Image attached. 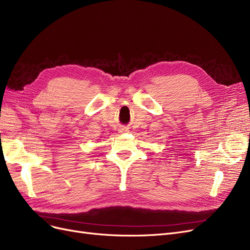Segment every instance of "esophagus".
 <instances>
[{
  "mask_svg": "<svg viewBox=\"0 0 250 250\" xmlns=\"http://www.w3.org/2000/svg\"><path fill=\"white\" fill-rule=\"evenodd\" d=\"M123 131H127V130H123Z\"/></svg>",
  "mask_w": 250,
  "mask_h": 250,
  "instance_id": "1",
  "label": "esophagus"
}]
</instances>
